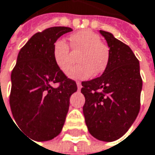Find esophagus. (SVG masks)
<instances>
[{"label":"esophagus","instance_id":"34e87169","mask_svg":"<svg viewBox=\"0 0 155 155\" xmlns=\"http://www.w3.org/2000/svg\"><path fill=\"white\" fill-rule=\"evenodd\" d=\"M77 86H78V90H80L81 89V83L79 82V81H77Z\"/></svg>","mask_w":155,"mask_h":155}]
</instances>
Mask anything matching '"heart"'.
<instances>
[{"label":"heart","instance_id":"b5f03b06","mask_svg":"<svg viewBox=\"0 0 155 155\" xmlns=\"http://www.w3.org/2000/svg\"><path fill=\"white\" fill-rule=\"evenodd\" d=\"M70 46L75 50H81L78 61L79 64L71 67L67 74L73 79H87L101 74L107 67L110 50L101 37L87 30L78 31L69 37ZM52 57L56 65L63 71L71 65V50L64 39H57L52 48Z\"/></svg>","mask_w":155,"mask_h":155}]
</instances>
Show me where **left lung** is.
<instances>
[{
    "label": "left lung",
    "mask_w": 155,
    "mask_h": 155,
    "mask_svg": "<svg viewBox=\"0 0 155 155\" xmlns=\"http://www.w3.org/2000/svg\"><path fill=\"white\" fill-rule=\"evenodd\" d=\"M99 32L107 42L110 58L102 76L82 82L83 113L91 135L113 142L128 131L138 116L143 80L132 49L110 32Z\"/></svg>",
    "instance_id": "obj_1"
}]
</instances>
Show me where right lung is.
Returning a JSON list of instances; mask_svg holds the SVG:
<instances>
[{
    "label": "right lung",
    "instance_id": "obj_1",
    "mask_svg": "<svg viewBox=\"0 0 155 155\" xmlns=\"http://www.w3.org/2000/svg\"><path fill=\"white\" fill-rule=\"evenodd\" d=\"M68 27H51L34 34L21 48L12 71L10 106L20 129L35 141H48L62 130L70 96L78 90L56 65L54 42Z\"/></svg>",
    "mask_w": 155,
    "mask_h": 155
}]
</instances>
